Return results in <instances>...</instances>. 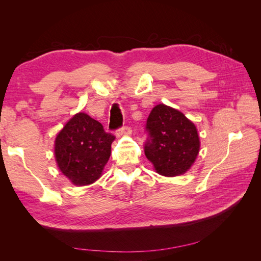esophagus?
I'll use <instances>...</instances> for the list:
<instances>
[{
    "mask_svg": "<svg viewBox=\"0 0 261 261\" xmlns=\"http://www.w3.org/2000/svg\"><path fill=\"white\" fill-rule=\"evenodd\" d=\"M130 133H132V129L128 125H124L121 128L117 129V134H120V135H122V134H127V135H129Z\"/></svg>",
    "mask_w": 261,
    "mask_h": 261,
    "instance_id": "obj_1",
    "label": "esophagus"
}]
</instances>
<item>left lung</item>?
Masks as SVG:
<instances>
[{
  "mask_svg": "<svg viewBox=\"0 0 261 261\" xmlns=\"http://www.w3.org/2000/svg\"><path fill=\"white\" fill-rule=\"evenodd\" d=\"M146 134L145 154L161 175L184 174L199 152V137L194 123L177 110L164 105L151 110Z\"/></svg>",
  "mask_w": 261,
  "mask_h": 261,
  "instance_id": "1",
  "label": "left lung"
}]
</instances>
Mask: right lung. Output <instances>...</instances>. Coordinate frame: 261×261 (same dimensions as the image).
Returning <instances> with one entry per match:
<instances>
[{
    "mask_svg": "<svg viewBox=\"0 0 261 261\" xmlns=\"http://www.w3.org/2000/svg\"><path fill=\"white\" fill-rule=\"evenodd\" d=\"M114 139L89 115H74L55 139L54 152L60 170L75 185L93 183L109 161Z\"/></svg>",
    "mask_w": 261,
    "mask_h": 261,
    "instance_id": "obj_1",
    "label": "right lung"
}]
</instances>
